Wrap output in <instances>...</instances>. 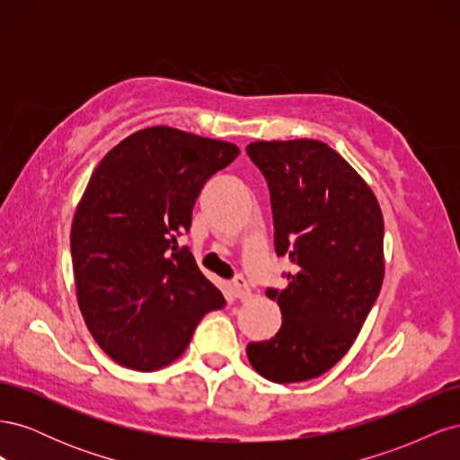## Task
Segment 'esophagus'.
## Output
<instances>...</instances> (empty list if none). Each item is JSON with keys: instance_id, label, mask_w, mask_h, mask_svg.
<instances>
[{"instance_id": "34e87169", "label": "esophagus", "mask_w": 460, "mask_h": 460, "mask_svg": "<svg viewBox=\"0 0 460 460\" xmlns=\"http://www.w3.org/2000/svg\"><path fill=\"white\" fill-rule=\"evenodd\" d=\"M230 291H232V296H234L235 299L245 301V299L252 297V288L247 286V282L243 280L242 276H235L234 280L230 282Z\"/></svg>"}]
</instances>
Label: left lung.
<instances>
[{
    "instance_id": "8db88e82",
    "label": "left lung",
    "mask_w": 460,
    "mask_h": 460,
    "mask_svg": "<svg viewBox=\"0 0 460 460\" xmlns=\"http://www.w3.org/2000/svg\"><path fill=\"white\" fill-rule=\"evenodd\" d=\"M247 155L270 191L274 249L296 274L274 338L247 345L252 367L270 382L316 378L349 351L384 282V218L353 166L316 140L255 142Z\"/></svg>"
}]
</instances>
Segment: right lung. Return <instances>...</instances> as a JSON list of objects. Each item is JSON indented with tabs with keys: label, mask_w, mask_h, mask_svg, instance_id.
Masks as SVG:
<instances>
[{
	"label": "right lung",
	"mask_w": 460,
	"mask_h": 460,
	"mask_svg": "<svg viewBox=\"0 0 460 460\" xmlns=\"http://www.w3.org/2000/svg\"><path fill=\"white\" fill-rule=\"evenodd\" d=\"M240 149L153 127L111 149L93 171L71 232L76 296L86 326L119 365L157 370L186 351L199 320L225 307L190 247L203 184Z\"/></svg>",
	"instance_id": "add662e5"
}]
</instances>
